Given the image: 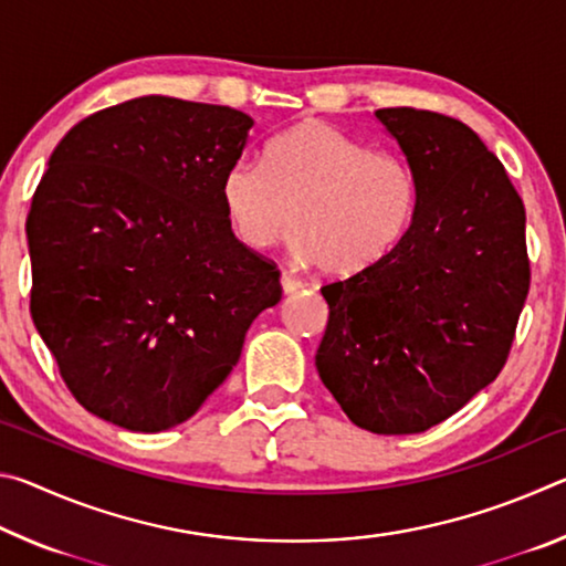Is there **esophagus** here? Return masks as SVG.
Masks as SVG:
<instances>
[{"label": "esophagus", "mask_w": 566, "mask_h": 566, "mask_svg": "<svg viewBox=\"0 0 566 566\" xmlns=\"http://www.w3.org/2000/svg\"><path fill=\"white\" fill-rule=\"evenodd\" d=\"M280 282H282V292H284V294H294L296 290H302V286H304V284H302V280H296V276L286 274V272L282 274V280H280Z\"/></svg>", "instance_id": "34e87169"}]
</instances>
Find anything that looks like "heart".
Listing matches in <instances>:
<instances>
[{
  "label": "heart",
  "mask_w": 566,
  "mask_h": 566,
  "mask_svg": "<svg viewBox=\"0 0 566 566\" xmlns=\"http://www.w3.org/2000/svg\"><path fill=\"white\" fill-rule=\"evenodd\" d=\"M219 195L249 249L276 244L292 224L296 260L352 276L387 260L409 234L419 177L405 157L375 151L332 124L300 122L270 142L264 167H229Z\"/></svg>",
  "instance_id": "obj_1"
}]
</instances>
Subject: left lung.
I'll list each match as a JSON object with an SVG mask.
<instances>
[{"mask_svg":"<svg viewBox=\"0 0 566 566\" xmlns=\"http://www.w3.org/2000/svg\"><path fill=\"white\" fill-rule=\"evenodd\" d=\"M375 117L419 177V209L387 260L322 286L317 371L354 424L417 434L492 385L530 292L524 205L484 142L444 114Z\"/></svg>","mask_w":566,"mask_h":566,"instance_id":"left-lung-1","label":"left lung"}]
</instances>
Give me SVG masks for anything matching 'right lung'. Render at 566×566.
I'll list each match as a JSON object with an SVG mask.
<instances>
[{"label":"right lung","mask_w":566,"mask_h":566,"mask_svg":"<svg viewBox=\"0 0 566 566\" xmlns=\"http://www.w3.org/2000/svg\"><path fill=\"white\" fill-rule=\"evenodd\" d=\"M254 119L129 99L64 134L32 197V319L80 405L129 432L187 421L229 377L280 270L234 237L222 177Z\"/></svg>","instance_id":"obj_1"}]
</instances>
